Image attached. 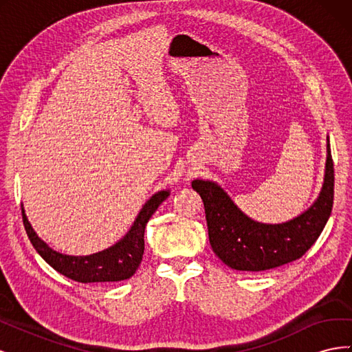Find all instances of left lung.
Instances as JSON below:
<instances>
[{"label": "left lung", "mask_w": 352, "mask_h": 352, "mask_svg": "<svg viewBox=\"0 0 352 352\" xmlns=\"http://www.w3.org/2000/svg\"><path fill=\"white\" fill-rule=\"evenodd\" d=\"M324 179L320 194L301 214L283 223L248 217L214 180L194 179L204 202L208 238L217 257L230 269L263 272L301 258L320 236L333 207V162L327 136Z\"/></svg>", "instance_id": "1"}]
</instances>
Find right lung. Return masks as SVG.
Returning a JSON list of instances; mask_svg holds the SVG:
<instances>
[{"instance_id":"1","label":"right lung","mask_w":352,"mask_h":352,"mask_svg":"<svg viewBox=\"0 0 352 352\" xmlns=\"http://www.w3.org/2000/svg\"><path fill=\"white\" fill-rule=\"evenodd\" d=\"M170 195V189L158 190L150 197L141 211L138 212L131 229L126 235L111 247L89 255H67L48 247L32 228L22 206L23 225L28 236L36 252L44 258L52 269L66 278L82 283L100 282H120L129 279L140 267L144 255V233L148 220L158 208V206Z\"/></svg>"}]
</instances>
